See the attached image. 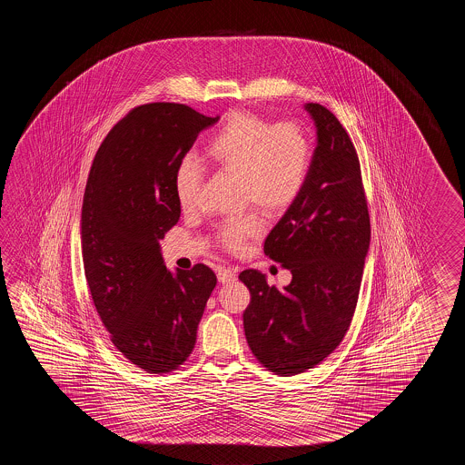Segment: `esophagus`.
<instances>
[{
	"instance_id": "obj_1",
	"label": "esophagus",
	"mask_w": 465,
	"mask_h": 465,
	"mask_svg": "<svg viewBox=\"0 0 465 465\" xmlns=\"http://www.w3.org/2000/svg\"><path fill=\"white\" fill-rule=\"evenodd\" d=\"M236 271L234 269H219L218 271V279L221 284H228V282H232L234 279H236Z\"/></svg>"
}]
</instances>
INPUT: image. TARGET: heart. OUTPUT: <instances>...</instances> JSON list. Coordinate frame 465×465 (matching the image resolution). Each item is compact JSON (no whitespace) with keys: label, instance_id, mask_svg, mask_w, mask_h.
Instances as JSON below:
<instances>
[{"label":"heart","instance_id":"1","mask_svg":"<svg viewBox=\"0 0 465 465\" xmlns=\"http://www.w3.org/2000/svg\"><path fill=\"white\" fill-rule=\"evenodd\" d=\"M311 158V141L302 126L292 121L272 124L251 111L229 114L204 146L209 166L237 174L241 201L257 204L267 214H281L296 203L306 186ZM201 184V163L193 156H184L174 171V194L181 209L188 211L196 206ZM261 229V214L247 213L219 226V242L237 251Z\"/></svg>","mask_w":465,"mask_h":465}]
</instances>
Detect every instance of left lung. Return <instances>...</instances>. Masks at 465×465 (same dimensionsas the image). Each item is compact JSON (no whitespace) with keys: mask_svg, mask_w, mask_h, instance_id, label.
<instances>
[{"mask_svg":"<svg viewBox=\"0 0 465 465\" xmlns=\"http://www.w3.org/2000/svg\"><path fill=\"white\" fill-rule=\"evenodd\" d=\"M317 146L306 186L264 241V254L291 271L284 289L246 269L251 292L242 321L257 361L296 376L334 352L354 316L371 242V221L356 148L339 119L307 103Z\"/></svg>","mask_w":465,"mask_h":465,"instance_id":"left-lung-1","label":"left lung"}]
</instances>
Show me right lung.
Masks as SVG:
<instances>
[{"label":"right lung","instance_id":"obj_1","mask_svg":"<svg viewBox=\"0 0 465 465\" xmlns=\"http://www.w3.org/2000/svg\"><path fill=\"white\" fill-rule=\"evenodd\" d=\"M179 103L131 109L101 143L81 211V251L94 307L111 342L149 374L186 362L216 274L171 272L159 241L178 224L174 171L203 129L218 123Z\"/></svg>","mask_w":465,"mask_h":465}]
</instances>
